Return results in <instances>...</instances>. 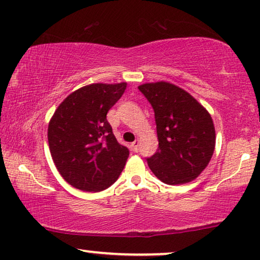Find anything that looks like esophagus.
<instances>
[{
  "instance_id": "obj_1",
  "label": "esophagus",
  "mask_w": 260,
  "mask_h": 260,
  "mask_svg": "<svg viewBox=\"0 0 260 260\" xmlns=\"http://www.w3.org/2000/svg\"><path fill=\"white\" fill-rule=\"evenodd\" d=\"M139 144H140V142H139V140H135L134 142H132V147H133V149L135 152L138 151L139 149Z\"/></svg>"
}]
</instances>
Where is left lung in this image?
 I'll list each match as a JSON object with an SVG mask.
<instances>
[{
	"label": "left lung",
	"instance_id": "obj_1",
	"mask_svg": "<svg viewBox=\"0 0 260 260\" xmlns=\"http://www.w3.org/2000/svg\"><path fill=\"white\" fill-rule=\"evenodd\" d=\"M154 109L159 149L147 159L159 180L167 185L187 184L202 174L215 147L211 114L188 92L171 82L138 87Z\"/></svg>",
	"mask_w": 260,
	"mask_h": 260
}]
</instances>
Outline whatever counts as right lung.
<instances>
[{
	"label": "right lung",
	"mask_w": 260,
	"mask_h": 260,
	"mask_svg": "<svg viewBox=\"0 0 260 260\" xmlns=\"http://www.w3.org/2000/svg\"><path fill=\"white\" fill-rule=\"evenodd\" d=\"M126 87V82L83 86L54 112L48 125L49 151L58 173L73 187L104 191L125 167L129 151L116 141L106 115Z\"/></svg>",
	"instance_id": "add662e5"
}]
</instances>
